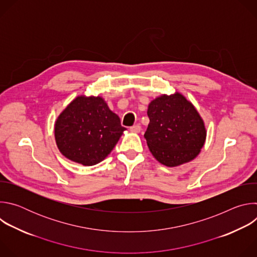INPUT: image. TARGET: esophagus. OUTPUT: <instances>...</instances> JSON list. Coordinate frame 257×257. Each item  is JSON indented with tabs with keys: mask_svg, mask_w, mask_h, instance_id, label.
Returning <instances> with one entry per match:
<instances>
[{
	"mask_svg": "<svg viewBox=\"0 0 257 257\" xmlns=\"http://www.w3.org/2000/svg\"><path fill=\"white\" fill-rule=\"evenodd\" d=\"M140 130H141V126L140 125H134V126H132V127H130V131H132V132H140Z\"/></svg>",
	"mask_w": 257,
	"mask_h": 257,
	"instance_id": "34e87169",
	"label": "esophagus"
}]
</instances>
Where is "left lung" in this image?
Instances as JSON below:
<instances>
[{
  "mask_svg": "<svg viewBox=\"0 0 257 257\" xmlns=\"http://www.w3.org/2000/svg\"><path fill=\"white\" fill-rule=\"evenodd\" d=\"M150 124L144 137L153 156L163 165L176 167L193 160L205 141L199 114L180 93L154 99L148 109Z\"/></svg>",
  "mask_w": 257,
  "mask_h": 257,
  "instance_id": "1",
  "label": "left lung"
}]
</instances>
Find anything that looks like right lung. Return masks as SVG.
Returning <instances> with one entry per match:
<instances>
[{
    "instance_id": "right-lung-1",
    "label": "right lung",
    "mask_w": 257,
    "mask_h": 257,
    "mask_svg": "<svg viewBox=\"0 0 257 257\" xmlns=\"http://www.w3.org/2000/svg\"><path fill=\"white\" fill-rule=\"evenodd\" d=\"M125 127L120 118L97 96H78L59 116L55 137L67 159L93 166L113 151Z\"/></svg>"
}]
</instances>
